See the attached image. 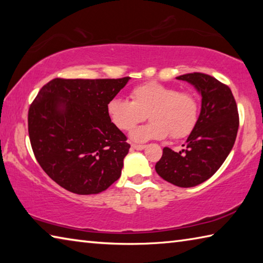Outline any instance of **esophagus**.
<instances>
[{"instance_id": "1", "label": "esophagus", "mask_w": 263, "mask_h": 263, "mask_svg": "<svg viewBox=\"0 0 263 263\" xmlns=\"http://www.w3.org/2000/svg\"><path fill=\"white\" fill-rule=\"evenodd\" d=\"M131 147L133 148V149H137V151H141V149H144L146 146L145 145H138V144H132L131 145Z\"/></svg>"}]
</instances>
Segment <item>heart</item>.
<instances>
[{
	"label": "heart",
	"mask_w": 263,
	"mask_h": 263,
	"mask_svg": "<svg viewBox=\"0 0 263 263\" xmlns=\"http://www.w3.org/2000/svg\"><path fill=\"white\" fill-rule=\"evenodd\" d=\"M130 99L131 102L118 97L110 100L106 112L112 125L121 131H131L147 114L151 122L131 133L136 141L163 139L169 135L181 139L197 124L198 101L190 91L149 81L133 87Z\"/></svg>",
	"instance_id": "obj_1"
}]
</instances>
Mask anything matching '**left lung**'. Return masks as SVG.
I'll return each mask as SVG.
<instances>
[{"label":"left lung","mask_w":263,"mask_h":263,"mask_svg":"<svg viewBox=\"0 0 263 263\" xmlns=\"http://www.w3.org/2000/svg\"><path fill=\"white\" fill-rule=\"evenodd\" d=\"M176 79L191 83L202 95L201 114L185 149L177 153L164 147L155 171L169 183L190 188L210 179L228 158L237 138L239 114L229 86L213 77L189 73Z\"/></svg>","instance_id":"obj_1"}]
</instances>
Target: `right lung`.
Instances as JSON below:
<instances>
[{"label": "right lung", "mask_w": 263, "mask_h": 263, "mask_svg": "<svg viewBox=\"0 0 263 263\" xmlns=\"http://www.w3.org/2000/svg\"><path fill=\"white\" fill-rule=\"evenodd\" d=\"M128 80L57 78L31 103L28 128L34 157L70 193L99 194L121 176L130 144L110 122L106 105Z\"/></svg>", "instance_id": "obj_1"}]
</instances>
